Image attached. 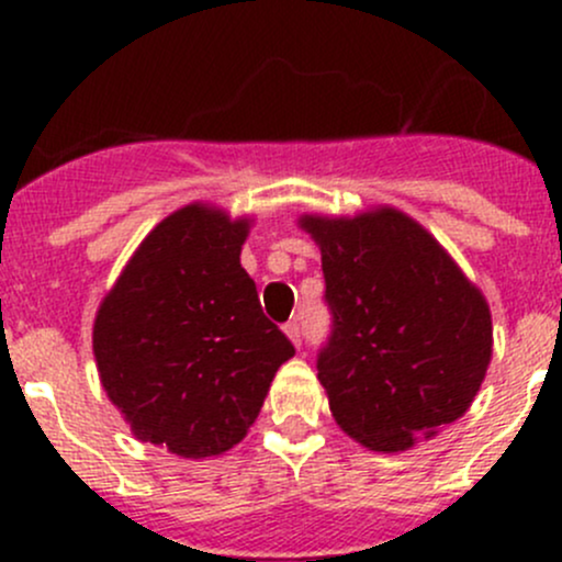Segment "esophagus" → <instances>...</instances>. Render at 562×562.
Listing matches in <instances>:
<instances>
[{
  "label": "esophagus",
  "instance_id": "34e87169",
  "mask_svg": "<svg viewBox=\"0 0 562 562\" xmlns=\"http://www.w3.org/2000/svg\"><path fill=\"white\" fill-rule=\"evenodd\" d=\"M285 334L291 337L293 345L302 342V326H299V321H288L285 323Z\"/></svg>",
  "mask_w": 562,
  "mask_h": 562
}]
</instances>
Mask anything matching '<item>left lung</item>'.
Instances as JSON below:
<instances>
[{
    "label": "left lung",
    "mask_w": 562,
    "mask_h": 562,
    "mask_svg": "<svg viewBox=\"0 0 562 562\" xmlns=\"http://www.w3.org/2000/svg\"><path fill=\"white\" fill-rule=\"evenodd\" d=\"M321 247L331 334L317 381L372 451H405L457 422L492 359V315L432 234L396 209L299 220Z\"/></svg>",
    "instance_id": "1"
}]
</instances>
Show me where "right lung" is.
Returning <instances> with one entry per match:
<instances>
[{
    "instance_id": "1",
    "label": "right lung",
    "mask_w": 562,
    "mask_h": 562,
    "mask_svg": "<svg viewBox=\"0 0 562 562\" xmlns=\"http://www.w3.org/2000/svg\"><path fill=\"white\" fill-rule=\"evenodd\" d=\"M249 220L190 203L127 260L94 317L108 400L144 443L203 459L234 449L296 350L241 269Z\"/></svg>"
}]
</instances>
